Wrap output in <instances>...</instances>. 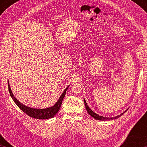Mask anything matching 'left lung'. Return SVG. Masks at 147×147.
<instances>
[{
	"instance_id": "left-lung-1",
	"label": "left lung",
	"mask_w": 147,
	"mask_h": 147,
	"mask_svg": "<svg viewBox=\"0 0 147 147\" xmlns=\"http://www.w3.org/2000/svg\"><path fill=\"white\" fill-rule=\"evenodd\" d=\"M84 104H85V106H86V108L87 109V111H88V113L90 115L91 117H93L94 119H96V120H99V121H109V120H113V119H117L119 117H120L121 115H123V114L126 112V111L123 112V113H121V115H117L116 117H103V116H100L98 115V114H96V113H94V111H93L91 110V109L89 108V106H88V104H87L86 101L85 100V99H84Z\"/></svg>"
}]
</instances>
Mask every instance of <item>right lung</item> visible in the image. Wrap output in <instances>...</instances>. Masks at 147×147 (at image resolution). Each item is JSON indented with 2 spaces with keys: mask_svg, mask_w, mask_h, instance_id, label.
Wrapping results in <instances>:
<instances>
[{
  "mask_svg": "<svg viewBox=\"0 0 147 147\" xmlns=\"http://www.w3.org/2000/svg\"><path fill=\"white\" fill-rule=\"evenodd\" d=\"M8 89L9 92V94H10L11 97L13 99V101L15 102L17 106L21 109L23 112L25 113L26 115H29L31 117H33L34 119H51L56 115V114L58 112V111L60 109V107L61 106L62 100L64 98L65 95L66 91L67 90L69 86L65 89L63 93L61 94L60 97L57 101V102L54 104L53 106L50 107L48 108H45V109H37V108H30L26 106H24V104L20 102L17 100V99L15 97L13 94L12 93L11 89L9 86V82L8 81Z\"/></svg>",
  "mask_w": 147,
  "mask_h": 147,
  "instance_id": "right-lung-1",
  "label": "right lung"
}]
</instances>
